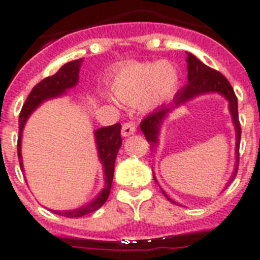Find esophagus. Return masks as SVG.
I'll return each instance as SVG.
<instances>
[{
  "instance_id": "34e87169",
  "label": "esophagus",
  "mask_w": 260,
  "mask_h": 260,
  "mask_svg": "<svg viewBox=\"0 0 260 260\" xmlns=\"http://www.w3.org/2000/svg\"><path fill=\"white\" fill-rule=\"evenodd\" d=\"M136 132V125H135L134 122H125V124H122L121 128V135L122 136H131V135H134Z\"/></svg>"
}]
</instances>
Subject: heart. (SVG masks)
I'll list each match as a JSON object with an SVG mask.
<instances>
[{
    "label": "heart",
    "mask_w": 260,
    "mask_h": 260,
    "mask_svg": "<svg viewBox=\"0 0 260 260\" xmlns=\"http://www.w3.org/2000/svg\"><path fill=\"white\" fill-rule=\"evenodd\" d=\"M179 82L170 62H136L121 67L112 82L114 95L124 104L151 110L173 97Z\"/></svg>",
    "instance_id": "heart-1"
}]
</instances>
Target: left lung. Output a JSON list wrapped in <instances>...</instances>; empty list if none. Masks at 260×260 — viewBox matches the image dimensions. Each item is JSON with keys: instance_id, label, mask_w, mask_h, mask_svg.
<instances>
[{"instance_id": "8db88e82", "label": "left lung", "mask_w": 260, "mask_h": 260, "mask_svg": "<svg viewBox=\"0 0 260 260\" xmlns=\"http://www.w3.org/2000/svg\"><path fill=\"white\" fill-rule=\"evenodd\" d=\"M187 85L183 89H181L175 94V97L173 100V104L170 105H163L159 109H156L154 113L148 114L142 122H140V129L144 134L146 139L151 143V146L154 148L158 144V136L162 122L165 121V118L173 112L175 108L183 105L190 100H193L194 97L202 95V94L209 93H218L221 94L222 97L226 98V101L230 102V112L232 116V121H234L235 131H236V150H235V158H236V166H235V171L232 174V178L230 182L232 181L236 175L239 166V146H240V136H242V128H240V122H239V113H238V98L235 95V91L231 86V83L228 82V79L218 71L210 69L206 64L197 59L193 54L187 52ZM155 179V175H154ZM156 181V179H155ZM230 182L226 183V186L230 185ZM162 193L167 197V200L170 202H174L169 196L162 190Z\"/></svg>"}]
</instances>
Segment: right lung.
<instances>
[{
	"instance_id": "obj_1",
	"label": "right lung",
	"mask_w": 260,
	"mask_h": 260,
	"mask_svg": "<svg viewBox=\"0 0 260 260\" xmlns=\"http://www.w3.org/2000/svg\"><path fill=\"white\" fill-rule=\"evenodd\" d=\"M82 59H77L73 62L63 64L58 70V73L51 77H47L36 85L26 98L25 104L22 105L21 113L18 117V140H17V155L20 160V166L22 169V156H21V136L22 129L25 125L26 120L34 113V110L40 104H43L50 98H55L66 93L67 90L74 87L78 83L79 79V67H81ZM121 124H114L110 126H102L94 131L95 138V146H97L98 158L101 160L104 167V177H105V186L100 191L97 197L93 201H90L82 208H77L73 210H54V213L64 217H82L85 214L93 213L100 209L109 197L110 187L113 182L114 162L117 156L118 148L121 147Z\"/></svg>"
}]
</instances>
